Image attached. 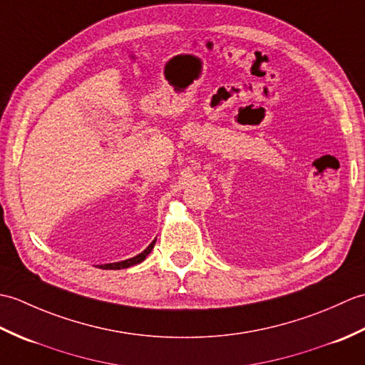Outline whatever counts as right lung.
Segmentation results:
<instances>
[{
    "label": "right lung",
    "mask_w": 365,
    "mask_h": 365,
    "mask_svg": "<svg viewBox=\"0 0 365 365\" xmlns=\"http://www.w3.org/2000/svg\"><path fill=\"white\" fill-rule=\"evenodd\" d=\"M155 242H157V240H153V242L145 247V250L141 252V254H138V255H135V257H131V259H127V260H122V262H114V263H105V265H98V268H102V269H123V268H128V267H133V265H138V263H141L147 255L150 254V251L153 250V246H155Z\"/></svg>",
    "instance_id": "right-lung-1"
}]
</instances>
